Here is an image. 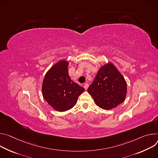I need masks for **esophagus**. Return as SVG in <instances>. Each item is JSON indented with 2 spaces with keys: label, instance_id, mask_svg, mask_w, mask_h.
Segmentation results:
<instances>
[{
  "label": "esophagus",
  "instance_id": "34e87169",
  "mask_svg": "<svg viewBox=\"0 0 158 158\" xmlns=\"http://www.w3.org/2000/svg\"><path fill=\"white\" fill-rule=\"evenodd\" d=\"M89 85L88 83H85V84H84V88H85V90H87V89L89 88Z\"/></svg>",
  "mask_w": 158,
  "mask_h": 158
}]
</instances>
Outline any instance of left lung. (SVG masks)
Masks as SVG:
<instances>
[{
    "instance_id": "1",
    "label": "left lung",
    "mask_w": 158,
    "mask_h": 158,
    "mask_svg": "<svg viewBox=\"0 0 158 158\" xmlns=\"http://www.w3.org/2000/svg\"><path fill=\"white\" fill-rule=\"evenodd\" d=\"M88 92L99 107L109 110L124 101L127 83L117 69L108 63L98 70Z\"/></svg>"
}]
</instances>
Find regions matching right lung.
I'll return each instance as SVG.
<instances>
[{
	"label": "right lung",
	"instance_id": "add662e5",
	"mask_svg": "<svg viewBox=\"0 0 158 158\" xmlns=\"http://www.w3.org/2000/svg\"><path fill=\"white\" fill-rule=\"evenodd\" d=\"M68 63L61 61L46 73L43 83V95L49 105L59 112L72 109L85 89L70 78Z\"/></svg>",
	"mask_w": 158,
	"mask_h": 158
}]
</instances>
